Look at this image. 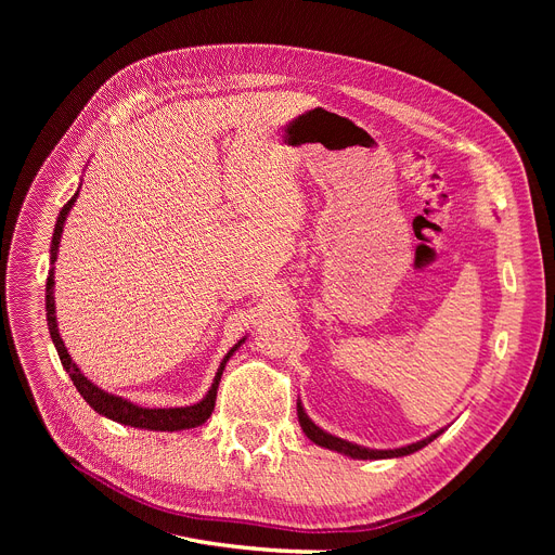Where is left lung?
<instances>
[{"label":"left lung","mask_w":555,"mask_h":555,"mask_svg":"<svg viewBox=\"0 0 555 555\" xmlns=\"http://www.w3.org/2000/svg\"><path fill=\"white\" fill-rule=\"evenodd\" d=\"M296 412H298V424L300 428H304V433L308 435V440L324 447V449H331V451H338L343 453V456H349V459H359V461H379V459H400V456H410V453L424 449L426 444H430L438 435L444 433V428H440L438 433L428 435V438L418 440V442H412V444H405V447H398V449H371V447H361V444H354L349 440H343V438H335V435L326 433L324 428H319L312 418L306 414L304 405H300V400L296 402Z\"/></svg>","instance_id":"obj_1"}]
</instances>
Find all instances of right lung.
<instances>
[{"label":"right lung","mask_w":555,"mask_h":555,"mask_svg":"<svg viewBox=\"0 0 555 555\" xmlns=\"http://www.w3.org/2000/svg\"><path fill=\"white\" fill-rule=\"evenodd\" d=\"M78 198V192L66 201L64 208L57 215V224H55V233H53V241H50V263L57 261V251H60V241H62V231H64V222H66V215L74 208ZM46 322H48V331H50V338H53V345L60 354V361L64 365V371L69 373L72 382L76 384L78 393L86 398L88 405L99 412L106 418H113L117 424H125L131 428H145V430H188V428H196L201 424H206V418L212 414L215 410V398H217V386L222 382V373L227 367V361L236 354V349L245 343V338H241L236 345H233L227 357L222 359L220 367H217L215 379L210 384L208 393L201 398L194 405L188 408H141L137 402H131L122 396H115L104 391L102 386H96L94 382H90L86 375H82L80 367L72 361V354L66 351L64 340L60 335L57 328V314H55V266L48 271V282H46Z\"/></svg>","instance_id":"obj_1"}]
</instances>
